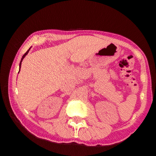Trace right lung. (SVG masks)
Instances as JSON below:
<instances>
[{
  "label": "right lung",
  "instance_id": "add662e5",
  "mask_svg": "<svg viewBox=\"0 0 156 156\" xmlns=\"http://www.w3.org/2000/svg\"><path fill=\"white\" fill-rule=\"evenodd\" d=\"M30 49H29V50H27V52H25V54H24V55H23V57H22V59H21V61H20V65H19V66H20V67H21V62H22V61H23V58H24V57H25V55H26L27 54V53H28V52H29V50H30ZM19 71H20V70H19Z\"/></svg>",
  "mask_w": 156,
  "mask_h": 156
}]
</instances>
